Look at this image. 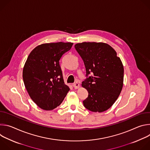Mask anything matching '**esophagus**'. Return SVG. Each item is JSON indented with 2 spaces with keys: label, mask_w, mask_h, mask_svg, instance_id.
Segmentation results:
<instances>
[{
  "label": "esophagus",
  "mask_w": 150,
  "mask_h": 150,
  "mask_svg": "<svg viewBox=\"0 0 150 150\" xmlns=\"http://www.w3.org/2000/svg\"><path fill=\"white\" fill-rule=\"evenodd\" d=\"M73 86H74V87L75 89H78V88H79L80 85H79V84L78 82H75V83H74Z\"/></svg>",
  "instance_id": "1"
}]
</instances>
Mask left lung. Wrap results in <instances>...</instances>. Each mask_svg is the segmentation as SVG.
I'll use <instances>...</instances> for the list:
<instances>
[{
    "mask_svg": "<svg viewBox=\"0 0 150 150\" xmlns=\"http://www.w3.org/2000/svg\"><path fill=\"white\" fill-rule=\"evenodd\" d=\"M88 76L82 87L88 92L84 107L93 112L108 110L117 99L123 85L124 69L116 52L104 42H83L75 45Z\"/></svg>",
    "mask_w": 150,
    "mask_h": 150,
    "instance_id": "obj_1",
    "label": "left lung"
}]
</instances>
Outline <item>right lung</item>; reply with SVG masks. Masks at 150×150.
Returning a JSON list of instances; mask_svg holds the SVG:
<instances>
[{
    "label": "right lung",
    "mask_w": 150,
    "mask_h": 150,
    "mask_svg": "<svg viewBox=\"0 0 150 150\" xmlns=\"http://www.w3.org/2000/svg\"><path fill=\"white\" fill-rule=\"evenodd\" d=\"M72 42L40 45L30 53L23 68L26 90L33 101L45 110H51L63 101L70 88L64 82L59 60Z\"/></svg>",
    "instance_id": "1"
}]
</instances>
